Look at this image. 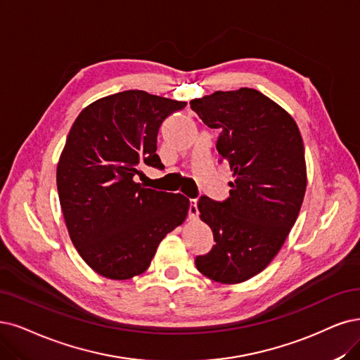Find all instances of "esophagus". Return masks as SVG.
<instances>
[{"label":"esophagus","instance_id":"34e87169","mask_svg":"<svg viewBox=\"0 0 360 360\" xmlns=\"http://www.w3.org/2000/svg\"><path fill=\"white\" fill-rule=\"evenodd\" d=\"M198 215V209H197V198H191L190 200V209H188V218L195 219Z\"/></svg>","mask_w":360,"mask_h":360}]
</instances>
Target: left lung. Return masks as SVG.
<instances>
[{
    "mask_svg": "<svg viewBox=\"0 0 360 360\" xmlns=\"http://www.w3.org/2000/svg\"><path fill=\"white\" fill-rule=\"evenodd\" d=\"M190 106L218 129L217 150L234 178L227 200L202 195L197 203L217 243L195 267L215 282L242 283L273 261L298 218L307 188L301 133L288 111L255 89L215 91Z\"/></svg>",
    "mask_w": 360,
    "mask_h": 360,
    "instance_id": "obj_1",
    "label": "left lung"
}]
</instances>
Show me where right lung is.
<instances>
[{
	"label": "right lung",
	"mask_w": 360,
	"mask_h": 360,
	"mask_svg": "<svg viewBox=\"0 0 360 360\" xmlns=\"http://www.w3.org/2000/svg\"><path fill=\"white\" fill-rule=\"evenodd\" d=\"M187 102L126 90L78 114L56 169L62 214L77 252L112 281L142 274L160 242L185 221L190 200L146 188L143 166L163 169L157 135Z\"/></svg>",
	"instance_id": "1"
}]
</instances>
